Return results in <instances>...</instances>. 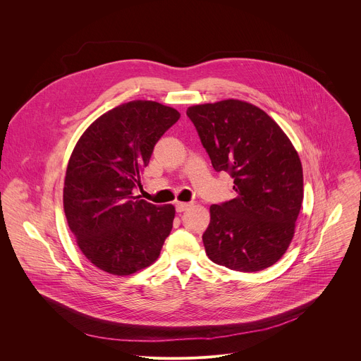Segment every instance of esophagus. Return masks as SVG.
<instances>
[{
	"label": "esophagus",
	"instance_id": "34e87169",
	"mask_svg": "<svg viewBox=\"0 0 361 361\" xmlns=\"http://www.w3.org/2000/svg\"><path fill=\"white\" fill-rule=\"evenodd\" d=\"M190 206H192V203H183V202H178V203L175 204L178 212H183V211H186Z\"/></svg>",
	"mask_w": 361,
	"mask_h": 361
}]
</instances>
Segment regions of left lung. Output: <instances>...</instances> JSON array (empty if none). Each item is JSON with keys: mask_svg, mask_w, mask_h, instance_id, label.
<instances>
[{"mask_svg": "<svg viewBox=\"0 0 361 361\" xmlns=\"http://www.w3.org/2000/svg\"><path fill=\"white\" fill-rule=\"evenodd\" d=\"M216 172H229L238 196L209 207L203 243L211 261L256 272L282 257L295 235L303 202V168L279 125L240 100L189 106Z\"/></svg>", "mask_w": 361, "mask_h": 361, "instance_id": "obj_1", "label": "left lung"}]
</instances>
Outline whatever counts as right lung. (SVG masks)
Wrapping results in <instances>:
<instances>
[{
    "mask_svg": "<svg viewBox=\"0 0 361 361\" xmlns=\"http://www.w3.org/2000/svg\"><path fill=\"white\" fill-rule=\"evenodd\" d=\"M180 118L157 102L121 104L97 118L78 140L63 182V211L80 252L112 275H130L159 256L175 207L154 206L133 188L155 143Z\"/></svg>",
    "mask_w": 361,
    "mask_h": 361,
    "instance_id": "1",
    "label": "right lung"
}]
</instances>
